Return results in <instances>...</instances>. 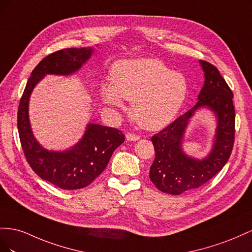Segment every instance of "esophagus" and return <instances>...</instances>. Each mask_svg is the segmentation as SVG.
Listing matches in <instances>:
<instances>
[{
    "label": "esophagus",
    "mask_w": 252,
    "mask_h": 252,
    "mask_svg": "<svg viewBox=\"0 0 252 252\" xmlns=\"http://www.w3.org/2000/svg\"><path fill=\"white\" fill-rule=\"evenodd\" d=\"M126 140H128V141H136V140H138L140 137H139L138 135H136V134L127 133V134L126 135Z\"/></svg>",
    "instance_id": "34e87169"
}]
</instances>
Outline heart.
<instances>
[{
  "label": "heart",
  "mask_w": 252,
  "mask_h": 252,
  "mask_svg": "<svg viewBox=\"0 0 252 252\" xmlns=\"http://www.w3.org/2000/svg\"><path fill=\"white\" fill-rule=\"evenodd\" d=\"M103 102L125 109L132 101V116L146 130L157 131L175 118L188 94L186 78L155 59L117 62L112 69V82L101 85Z\"/></svg>",
  "instance_id": "b5f03b06"
}]
</instances>
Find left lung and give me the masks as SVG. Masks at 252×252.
Wrapping results in <instances>:
<instances>
[{
  "mask_svg": "<svg viewBox=\"0 0 252 252\" xmlns=\"http://www.w3.org/2000/svg\"><path fill=\"white\" fill-rule=\"evenodd\" d=\"M199 63L205 73V83L198 101L151 138L155 149V159L150 168V179L158 190L173 195L199 188L217 175L228 161L234 143L232 91L217 67L207 61ZM200 107H208L216 114L218 126L212 152L203 160H196L187 156L181 145L189 119Z\"/></svg>",
  "mask_w": 252,
  "mask_h": 252,
  "instance_id": "1",
  "label": "left lung"
}]
</instances>
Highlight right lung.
<instances>
[{"label":"right lung","instance_id":"1","mask_svg":"<svg viewBox=\"0 0 252 252\" xmlns=\"http://www.w3.org/2000/svg\"><path fill=\"white\" fill-rule=\"evenodd\" d=\"M93 54L92 47L65 48L48 55L32 71L18 110V130L27 162L34 173L63 190L89 186L102 173L113 152L125 141L118 128L89 124L76 145L63 152L48 151L34 138L28 104L32 92L46 75L68 76L80 69Z\"/></svg>","mask_w":252,"mask_h":252}]
</instances>
